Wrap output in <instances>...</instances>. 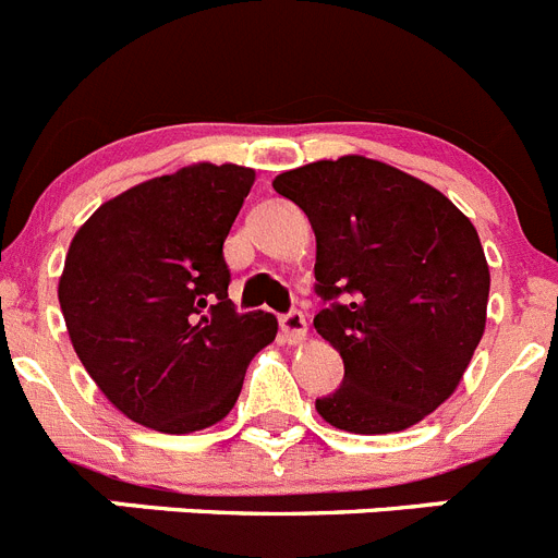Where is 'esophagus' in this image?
<instances>
[{"mask_svg":"<svg viewBox=\"0 0 558 558\" xmlns=\"http://www.w3.org/2000/svg\"><path fill=\"white\" fill-rule=\"evenodd\" d=\"M280 331H283V339L289 345H300V342H306L308 337V323L306 317L300 312H289L280 317Z\"/></svg>","mask_w":558,"mask_h":558,"instance_id":"34e87169","label":"esophagus"}]
</instances>
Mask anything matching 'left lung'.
Instances as JSON below:
<instances>
[{
    "label": "left lung",
    "instance_id": "obj_1",
    "mask_svg": "<svg viewBox=\"0 0 558 558\" xmlns=\"http://www.w3.org/2000/svg\"><path fill=\"white\" fill-rule=\"evenodd\" d=\"M317 239L314 328L345 362L317 413L337 429H410L458 390L486 331V252L438 187L348 154L275 177Z\"/></svg>",
    "mask_w": 558,
    "mask_h": 558
}]
</instances>
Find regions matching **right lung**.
<instances>
[{
	"label": "right lung",
	"mask_w": 558,
	"mask_h": 558,
	"mask_svg": "<svg viewBox=\"0 0 558 558\" xmlns=\"http://www.w3.org/2000/svg\"><path fill=\"white\" fill-rule=\"evenodd\" d=\"M255 182L193 162L109 198L77 227L58 303L77 360L134 424L185 435L239 401L250 360L278 333L227 298L225 241Z\"/></svg>",
	"instance_id": "obj_1"
}]
</instances>
